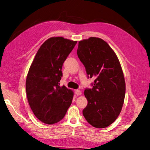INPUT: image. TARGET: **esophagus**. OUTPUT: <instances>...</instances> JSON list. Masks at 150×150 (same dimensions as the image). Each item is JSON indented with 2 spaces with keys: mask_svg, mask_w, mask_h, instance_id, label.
I'll use <instances>...</instances> for the list:
<instances>
[{
  "mask_svg": "<svg viewBox=\"0 0 150 150\" xmlns=\"http://www.w3.org/2000/svg\"><path fill=\"white\" fill-rule=\"evenodd\" d=\"M75 94L77 95V96H79V95H81V94H82V92L80 91V90H79V89H77V90H75Z\"/></svg>",
  "mask_w": 150,
  "mask_h": 150,
  "instance_id": "obj_1",
  "label": "esophagus"
}]
</instances>
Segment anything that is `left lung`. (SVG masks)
Segmentation results:
<instances>
[{"label": "left lung", "mask_w": 150, "mask_h": 150, "mask_svg": "<svg viewBox=\"0 0 150 150\" xmlns=\"http://www.w3.org/2000/svg\"><path fill=\"white\" fill-rule=\"evenodd\" d=\"M77 55L88 77H94L92 89H86L87 105L83 115L96 128H105L120 114L125 95L124 74L118 57L105 40L90 37L79 42Z\"/></svg>", "instance_id": "8db88e82"}]
</instances>
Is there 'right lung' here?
Instances as JSON below:
<instances>
[{"label": "right lung", "instance_id": "1", "mask_svg": "<svg viewBox=\"0 0 150 150\" xmlns=\"http://www.w3.org/2000/svg\"><path fill=\"white\" fill-rule=\"evenodd\" d=\"M77 41L51 37L40 46L30 66L26 92L33 114L41 122L54 124L62 120L71 105L74 93L60 87L64 61Z\"/></svg>", "mask_w": 150, "mask_h": 150}]
</instances>
